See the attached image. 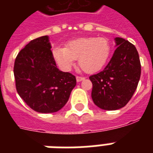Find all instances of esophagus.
Wrapping results in <instances>:
<instances>
[{"label": "esophagus", "mask_w": 153, "mask_h": 153, "mask_svg": "<svg viewBox=\"0 0 153 153\" xmlns=\"http://www.w3.org/2000/svg\"><path fill=\"white\" fill-rule=\"evenodd\" d=\"M84 80V78L83 77H80V76H77L76 77V81L79 82H81Z\"/></svg>", "instance_id": "obj_1"}]
</instances>
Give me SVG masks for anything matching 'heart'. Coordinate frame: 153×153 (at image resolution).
<instances>
[{
  "instance_id": "heart-1",
  "label": "heart",
  "mask_w": 153,
  "mask_h": 153,
  "mask_svg": "<svg viewBox=\"0 0 153 153\" xmlns=\"http://www.w3.org/2000/svg\"><path fill=\"white\" fill-rule=\"evenodd\" d=\"M111 48L105 38L80 37L70 40L66 47L55 46L52 57L58 67L68 71L78 59L79 65L86 73H95L102 69L109 59Z\"/></svg>"
}]
</instances>
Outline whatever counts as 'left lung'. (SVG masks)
<instances>
[{
  "label": "left lung",
  "mask_w": 153,
  "mask_h": 153,
  "mask_svg": "<svg viewBox=\"0 0 153 153\" xmlns=\"http://www.w3.org/2000/svg\"><path fill=\"white\" fill-rule=\"evenodd\" d=\"M114 55L102 71L90 76L94 103L105 110L124 107L133 97L140 77V62L135 46L116 37Z\"/></svg>",
  "instance_id": "1"
}]
</instances>
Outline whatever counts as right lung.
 <instances>
[{
	"label": "right lung",
	"instance_id": "obj_1",
	"mask_svg": "<svg viewBox=\"0 0 153 153\" xmlns=\"http://www.w3.org/2000/svg\"><path fill=\"white\" fill-rule=\"evenodd\" d=\"M48 36L30 41L16 58L14 77L18 94L35 111L50 114L64 106L76 86L75 77L58 69Z\"/></svg>",
	"mask_w": 153,
	"mask_h": 153
}]
</instances>
